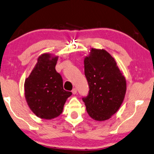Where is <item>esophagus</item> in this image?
I'll list each match as a JSON object with an SVG mask.
<instances>
[{"instance_id": "esophagus-1", "label": "esophagus", "mask_w": 154, "mask_h": 154, "mask_svg": "<svg viewBox=\"0 0 154 154\" xmlns=\"http://www.w3.org/2000/svg\"><path fill=\"white\" fill-rule=\"evenodd\" d=\"M76 93H77V90H76V88H73V90H72V93L73 95H75V94H76Z\"/></svg>"}]
</instances>
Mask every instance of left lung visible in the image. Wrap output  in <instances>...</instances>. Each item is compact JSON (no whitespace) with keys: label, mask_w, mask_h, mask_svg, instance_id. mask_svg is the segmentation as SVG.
Wrapping results in <instances>:
<instances>
[{"label":"left lung","mask_w":154,"mask_h":154,"mask_svg":"<svg viewBox=\"0 0 154 154\" xmlns=\"http://www.w3.org/2000/svg\"><path fill=\"white\" fill-rule=\"evenodd\" d=\"M84 68L90 88L88 95L83 98L87 112L96 121L109 119L125 99V75L115 59L105 49L91 48L84 59Z\"/></svg>","instance_id":"obj_1"}]
</instances>
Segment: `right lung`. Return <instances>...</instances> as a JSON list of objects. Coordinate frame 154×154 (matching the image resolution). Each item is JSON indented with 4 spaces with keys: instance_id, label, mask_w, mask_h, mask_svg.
<instances>
[{
    "instance_id": "right-lung-1",
    "label": "right lung",
    "mask_w": 154,
    "mask_h": 154,
    "mask_svg": "<svg viewBox=\"0 0 154 154\" xmlns=\"http://www.w3.org/2000/svg\"><path fill=\"white\" fill-rule=\"evenodd\" d=\"M57 56L42 54L25 79V97L32 112L41 119H51L59 116L71 92L63 90V80L55 69Z\"/></svg>"
}]
</instances>
